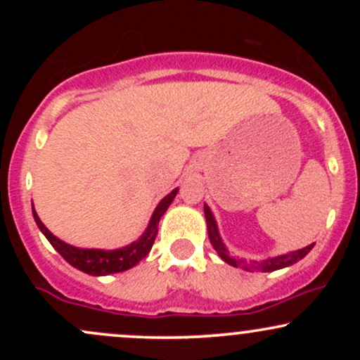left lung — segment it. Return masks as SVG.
Returning <instances> with one entry per match:
<instances>
[{"label":"left lung","instance_id":"1","mask_svg":"<svg viewBox=\"0 0 360 360\" xmlns=\"http://www.w3.org/2000/svg\"><path fill=\"white\" fill-rule=\"evenodd\" d=\"M205 218H206V226H208L210 242H212L213 249L218 252V255H220V257L225 260L226 264H230V266H233V267L243 266V269H247V271L271 272V271L283 269V267L292 266V264L298 262V260L303 259L304 255H307L308 252L311 250L313 247H315V243H311V245L304 247V249H300V250H295V252H288V254L278 255V257H269V259H264V260H250L249 264H245L243 260H235L233 257H230V252L226 250L225 243H223L220 233H218L217 221H214V217H213L212 210L208 208V205H205Z\"/></svg>","mask_w":360,"mask_h":360}]
</instances>
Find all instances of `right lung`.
Listing matches in <instances>:
<instances>
[{
    "instance_id": "obj_1",
    "label": "right lung",
    "mask_w": 360,
    "mask_h": 360,
    "mask_svg": "<svg viewBox=\"0 0 360 360\" xmlns=\"http://www.w3.org/2000/svg\"><path fill=\"white\" fill-rule=\"evenodd\" d=\"M179 189H172L166 198L160 200V203L157 205V208L152 213L150 221L146 232L142 233V237L139 240L131 242L130 245L122 247V249L115 250H100V249H79V247H72L69 243L62 242L60 238H57L56 235L51 233V230L40 221L39 214H37L35 208H32L34 212L35 223L39 225L40 232L45 235L51 245L56 249L59 254L71 264L72 267L79 269L89 276H108L115 274V272H123L130 267L137 266L146 255L150 252L152 245H154L155 235H157V226H159L160 218L166 213L169 205L172 203V200L176 198V194Z\"/></svg>"
}]
</instances>
